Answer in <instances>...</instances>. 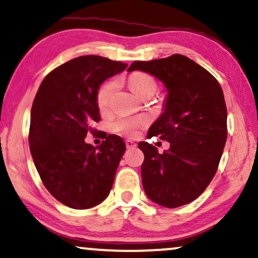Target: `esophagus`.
<instances>
[{
    "label": "esophagus",
    "mask_w": 258,
    "mask_h": 258,
    "mask_svg": "<svg viewBox=\"0 0 258 258\" xmlns=\"http://www.w3.org/2000/svg\"><path fill=\"white\" fill-rule=\"evenodd\" d=\"M126 147L128 150L131 149H136L137 147V144L135 142H132V140H126Z\"/></svg>",
    "instance_id": "1"
}]
</instances>
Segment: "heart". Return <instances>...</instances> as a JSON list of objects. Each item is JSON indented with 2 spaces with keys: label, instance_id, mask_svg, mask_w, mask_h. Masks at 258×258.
I'll return each mask as SVG.
<instances>
[{
  "label": "heart",
  "instance_id": "b5f03b06",
  "mask_svg": "<svg viewBox=\"0 0 258 258\" xmlns=\"http://www.w3.org/2000/svg\"><path fill=\"white\" fill-rule=\"evenodd\" d=\"M130 87L138 97L142 98L150 91H156L157 84L151 75L146 73H135L130 77ZM118 87V80H109L105 82L98 91L97 104L99 111L106 113L109 108L113 93ZM147 123L146 116H132V118H120L114 123V130L127 137H135L138 133L140 127Z\"/></svg>",
  "mask_w": 258,
  "mask_h": 258
}]
</instances>
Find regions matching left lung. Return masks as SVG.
Wrapping results in <instances>:
<instances>
[{"label": "left lung", "instance_id": "8db88e82", "mask_svg": "<svg viewBox=\"0 0 258 258\" xmlns=\"http://www.w3.org/2000/svg\"><path fill=\"white\" fill-rule=\"evenodd\" d=\"M154 75L167 91L164 112L150 127L147 138L170 143L164 153L149 143L144 152L143 186L147 197L165 208L191 203L203 194L217 172L224 150L226 106L214 75L180 54L152 61H135L128 72Z\"/></svg>", "mask_w": 258, "mask_h": 258}]
</instances>
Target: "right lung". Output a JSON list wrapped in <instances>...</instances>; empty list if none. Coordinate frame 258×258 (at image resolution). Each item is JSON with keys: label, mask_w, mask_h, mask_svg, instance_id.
<instances>
[{"label": "right lung", "mask_w": 258, "mask_h": 258, "mask_svg": "<svg viewBox=\"0 0 258 258\" xmlns=\"http://www.w3.org/2000/svg\"><path fill=\"white\" fill-rule=\"evenodd\" d=\"M126 67L85 55L55 68L41 82L30 112V153L44 186L66 207L93 208L111 191L125 143L109 135L94 147L85 138L95 133L93 123L100 120L99 87Z\"/></svg>", "instance_id": "right-lung-1"}]
</instances>
